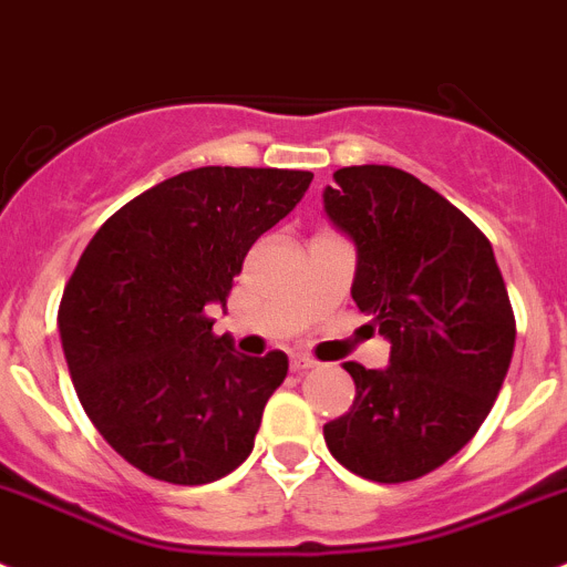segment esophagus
Instances as JSON below:
<instances>
[{
	"instance_id": "34e87169",
	"label": "esophagus",
	"mask_w": 567,
	"mask_h": 567,
	"mask_svg": "<svg viewBox=\"0 0 567 567\" xmlns=\"http://www.w3.org/2000/svg\"><path fill=\"white\" fill-rule=\"evenodd\" d=\"M316 361L308 359V355H290V370L293 372H308L313 370Z\"/></svg>"
}]
</instances>
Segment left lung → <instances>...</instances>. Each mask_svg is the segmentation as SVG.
Listing matches in <instances>:
<instances>
[{"mask_svg": "<svg viewBox=\"0 0 567 567\" xmlns=\"http://www.w3.org/2000/svg\"><path fill=\"white\" fill-rule=\"evenodd\" d=\"M324 212L355 243L353 302L390 339V367L347 361L350 412L330 455L375 483L417 481L481 430L514 353V310L486 234L395 166H347Z\"/></svg>", "mask_w": 567, "mask_h": 567, "instance_id": "8db88e82", "label": "left lung"}]
</instances>
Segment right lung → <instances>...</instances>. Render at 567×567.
I'll return each mask as SVG.
<instances>
[{
  "mask_svg": "<svg viewBox=\"0 0 567 567\" xmlns=\"http://www.w3.org/2000/svg\"><path fill=\"white\" fill-rule=\"evenodd\" d=\"M313 175L203 166L146 188L95 231L59 305L79 401L126 463L175 486L220 481L251 455L288 355L214 336L248 248Z\"/></svg>",
  "mask_w": 567,
  "mask_h": 567,
  "instance_id": "obj_1",
  "label": "right lung"
}]
</instances>
